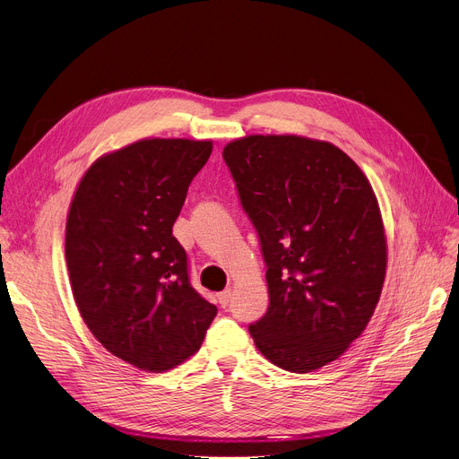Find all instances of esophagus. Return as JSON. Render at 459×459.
I'll list each match as a JSON object with an SVG mask.
<instances>
[{
  "label": "esophagus",
  "instance_id": "obj_1",
  "mask_svg": "<svg viewBox=\"0 0 459 459\" xmlns=\"http://www.w3.org/2000/svg\"><path fill=\"white\" fill-rule=\"evenodd\" d=\"M217 299H220V305H221V307H227L229 301H230V290L220 292V294H217Z\"/></svg>",
  "mask_w": 459,
  "mask_h": 459
}]
</instances>
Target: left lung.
Instances as JSON below:
<instances>
[{
  "label": "left lung",
  "mask_w": 459,
  "mask_h": 459,
  "mask_svg": "<svg viewBox=\"0 0 459 459\" xmlns=\"http://www.w3.org/2000/svg\"><path fill=\"white\" fill-rule=\"evenodd\" d=\"M223 158L266 260L268 312L249 327L258 351L307 374L363 333L387 273V236L360 167L329 141L253 134Z\"/></svg>",
  "instance_id": "1"
}]
</instances>
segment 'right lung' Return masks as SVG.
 <instances>
[{
	"mask_svg": "<svg viewBox=\"0 0 459 459\" xmlns=\"http://www.w3.org/2000/svg\"><path fill=\"white\" fill-rule=\"evenodd\" d=\"M212 149V139H139L96 158L70 201L65 256L74 301L94 339L135 368L182 365L217 315L191 288L173 236Z\"/></svg>",
	"mask_w": 459,
	"mask_h": 459,
	"instance_id": "right-lung-1",
	"label": "right lung"
}]
</instances>
